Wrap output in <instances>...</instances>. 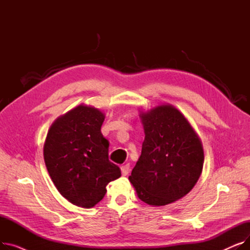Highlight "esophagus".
Instances as JSON below:
<instances>
[{
  "instance_id": "34e87169",
  "label": "esophagus",
  "mask_w": 250,
  "mask_h": 250,
  "mask_svg": "<svg viewBox=\"0 0 250 250\" xmlns=\"http://www.w3.org/2000/svg\"><path fill=\"white\" fill-rule=\"evenodd\" d=\"M121 171H122V174H123L124 176L127 175V174L129 173V164H125V165L122 166V167H121Z\"/></svg>"
}]
</instances>
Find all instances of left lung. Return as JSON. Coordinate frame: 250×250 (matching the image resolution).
I'll use <instances>...</instances> for the list:
<instances>
[{"label": "left lung", "mask_w": 250, "mask_h": 250, "mask_svg": "<svg viewBox=\"0 0 250 250\" xmlns=\"http://www.w3.org/2000/svg\"><path fill=\"white\" fill-rule=\"evenodd\" d=\"M140 117L145 140L128 179L141 201L166 206L183 198L198 182L205 159L203 144L186 116L171 104L140 111Z\"/></svg>", "instance_id": "obj_1"}]
</instances>
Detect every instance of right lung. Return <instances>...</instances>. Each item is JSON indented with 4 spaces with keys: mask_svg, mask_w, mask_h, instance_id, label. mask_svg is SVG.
Returning <instances> with one entry per match:
<instances>
[{
    "mask_svg": "<svg viewBox=\"0 0 250 250\" xmlns=\"http://www.w3.org/2000/svg\"><path fill=\"white\" fill-rule=\"evenodd\" d=\"M105 114L80 104L50 125L43 146L48 174L59 192L77 207L90 208L106 193V186L121 177L108 160L109 143L101 134Z\"/></svg>",
    "mask_w": 250,
    "mask_h": 250,
    "instance_id": "add662e5",
    "label": "right lung"
}]
</instances>
